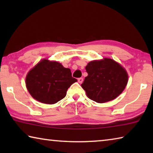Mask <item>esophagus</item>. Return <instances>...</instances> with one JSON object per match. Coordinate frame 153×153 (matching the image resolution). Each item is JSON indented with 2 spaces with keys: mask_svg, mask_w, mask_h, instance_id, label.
<instances>
[{
  "mask_svg": "<svg viewBox=\"0 0 153 153\" xmlns=\"http://www.w3.org/2000/svg\"><path fill=\"white\" fill-rule=\"evenodd\" d=\"M83 80H84V79H83L82 77H79V78L77 79V81H78V82L79 83V84H81V83L83 82Z\"/></svg>",
  "mask_w": 153,
  "mask_h": 153,
  "instance_id": "obj_1",
  "label": "esophagus"
}]
</instances>
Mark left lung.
I'll return each instance as SVG.
<instances>
[{
	"instance_id": "8db88e82",
	"label": "left lung",
	"mask_w": 153,
	"mask_h": 153,
	"mask_svg": "<svg viewBox=\"0 0 153 153\" xmlns=\"http://www.w3.org/2000/svg\"><path fill=\"white\" fill-rule=\"evenodd\" d=\"M88 76L82 87L88 97L98 103L117 98L123 91L128 76L125 69L113 59L89 62L86 67Z\"/></svg>"
}]
</instances>
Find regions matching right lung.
Masks as SVG:
<instances>
[{"label":"right lung","instance_id":"add662e5","mask_svg":"<svg viewBox=\"0 0 153 153\" xmlns=\"http://www.w3.org/2000/svg\"><path fill=\"white\" fill-rule=\"evenodd\" d=\"M77 79L70 69L46 59L40 61L28 72L25 79L27 90L40 102L55 104L65 97L67 90Z\"/></svg>","mask_w":153,"mask_h":153}]
</instances>
